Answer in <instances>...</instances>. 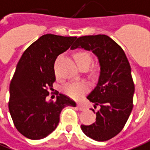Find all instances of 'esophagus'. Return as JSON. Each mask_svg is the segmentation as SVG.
<instances>
[{
    "instance_id": "1",
    "label": "esophagus",
    "mask_w": 150,
    "mask_h": 150,
    "mask_svg": "<svg viewBox=\"0 0 150 150\" xmlns=\"http://www.w3.org/2000/svg\"><path fill=\"white\" fill-rule=\"evenodd\" d=\"M77 107H78L79 110H85V106L83 104H81V103H78L77 104Z\"/></svg>"
}]
</instances>
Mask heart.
<instances>
[{
	"instance_id": "1",
	"label": "heart",
	"mask_w": 150,
	"mask_h": 150,
	"mask_svg": "<svg viewBox=\"0 0 150 150\" xmlns=\"http://www.w3.org/2000/svg\"><path fill=\"white\" fill-rule=\"evenodd\" d=\"M76 63L80 67L81 66L84 64H90L92 57L90 56L89 53L86 52H77L74 54ZM88 85L84 82H78V83H70L67 85L63 87V93L67 94L71 98L74 99H79L83 97V94H85L88 91Z\"/></svg>"
}]
</instances>
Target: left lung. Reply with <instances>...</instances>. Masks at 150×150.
<instances>
[{
    "label": "left lung",
    "instance_id": "left-lung-1",
    "mask_svg": "<svg viewBox=\"0 0 150 150\" xmlns=\"http://www.w3.org/2000/svg\"><path fill=\"white\" fill-rule=\"evenodd\" d=\"M77 48L92 51L100 69L97 86L87 97L94 108L99 107L96 122L82 124L81 129L95 141H108L122 131L133 107L135 85L129 62L122 48L108 35L79 37L71 49Z\"/></svg>",
    "mask_w": 150,
    "mask_h": 150
}]
</instances>
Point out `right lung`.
Instances as JSON below:
<instances>
[{"label":"right lung","instance_id":"obj_1","mask_svg":"<svg viewBox=\"0 0 150 150\" xmlns=\"http://www.w3.org/2000/svg\"><path fill=\"white\" fill-rule=\"evenodd\" d=\"M76 36L46 34L24 51L9 85V110L13 124L24 137L40 140L58 125L62 110L74 106V100L59 94L56 101H47L55 82L54 62L71 47Z\"/></svg>","mask_w":150,"mask_h":150}]
</instances>
